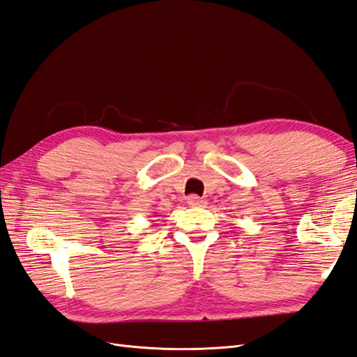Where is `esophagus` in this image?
Listing matches in <instances>:
<instances>
[{
  "label": "esophagus",
  "mask_w": 357,
  "mask_h": 357,
  "mask_svg": "<svg viewBox=\"0 0 357 357\" xmlns=\"http://www.w3.org/2000/svg\"><path fill=\"white\" fill-rule=\"evenodd\" d=\"M188 204L192 205V207H202V205L205 204V201H204L202 198L197 197V195H190V197L188 198Z\"/></svg>",
  "instance_id": "1"
}]
</instances>
